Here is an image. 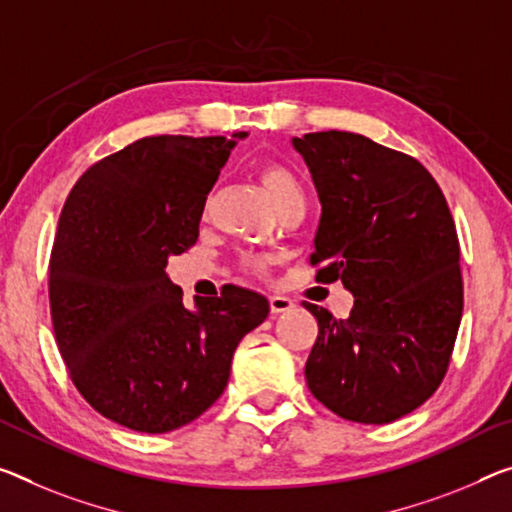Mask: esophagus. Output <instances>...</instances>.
<instances>
[{
	"instance_id": "esophagus-1",
	"label": "esophagus",
	"mask_w": 512,
	"mask_h": 512,
	"mask_svg": "<svg viewBox=\"0 0 512 512\" xmlns=\"http://www.w3.org/2000/svg\"><path fill=\"white\" fill-rule=\"evenodd\" d=\"M295 306V302L286 295H270V311L272 316H279V313H286Z\"/></svg>"
}]
</instances>
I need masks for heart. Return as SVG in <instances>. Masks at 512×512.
<instances>
[{
  "instance_id": "heart-1",
  "label": "heart",
  "mask_w": 512,
  "mask_h": 512,
  "mask_svg": "<svg viewBox=\"0 0 512 512\" xmlns=\"http://www.w3.org/2000/svg\"><path fill=\"white\" fill-rule=\"evenodd\" d=\"M256 178L277 208H283L290 201L304 199L300 180H297V176L286 167V164H281L277 160H265L258 164ZM251 265H254L256 270H263L265 261H254Z\"/></svg>"
}]
</instances>
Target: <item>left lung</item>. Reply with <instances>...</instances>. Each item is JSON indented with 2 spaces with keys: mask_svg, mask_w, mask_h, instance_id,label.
<instances>
[{
  "mask_svg": "<svg viewBox=\"0 0 512 512\" xmlns=\"http://www.w3.org/2000/svg\"><path fill=\"white\" fill-rule=\"evenodd\" d=\"M320 199L311 265L355 295L345 320H318L306 384L327 410L391 423L442 384L462 318L460 245L442 190L414 157L355 132L293 139Z\"/></svg>",
  "mask_w": 512,
  "mask_h": 512,
  "instance_id": "8db88e82",
  "label": "left lung"
}]
</instances>
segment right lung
Segmentation results:
<instances>
[{
    "instance_id": "add662e5",
    "label": "right lung",
    "mask_w": 512,
    "mask_h": 512,
    "mask_svg": "<svg viewBox=\"0 0 512 512\" xmlns=\"http://www.w3.org/2000/svg\"><path fill=\"white\" fill-rule=\"evenodd\" d=\"M144 137L89 167L61 210L50 311L68 375L105 419L169 432L222 396L242 336L270 313L254 290L183 304L169 256L199 238L203 206L235 139Z\"/></svg>"
}]
</instances>
